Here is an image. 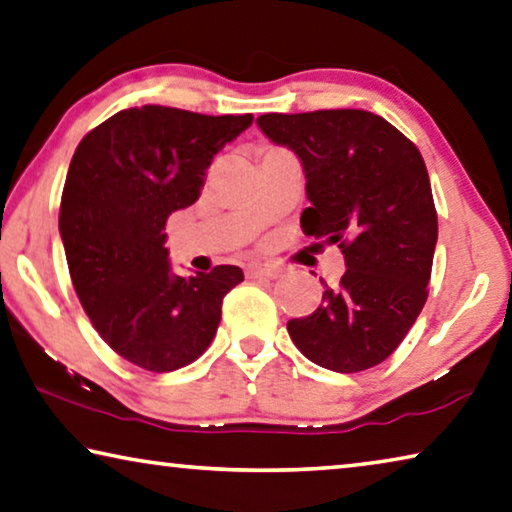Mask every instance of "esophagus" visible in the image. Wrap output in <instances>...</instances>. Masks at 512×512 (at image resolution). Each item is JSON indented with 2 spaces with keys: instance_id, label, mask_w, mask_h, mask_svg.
<instances>
[{
  "instance_id": "obj_1",
  "label": "esophagus",
  "mask_w": 512,
  "mask_h": 512,
  "mask_svg": "<svg viewBox=\"0 0 512 512\" xmlns=\"http://www.w3.org/2000/svg\"><path fill=\"white\" fill-rule=\"evenodd\" d=\"M246 275L248 278H280L282 275V269L280 266H273V264H250L246 269Z\"/></svg>"
}]
</instances>
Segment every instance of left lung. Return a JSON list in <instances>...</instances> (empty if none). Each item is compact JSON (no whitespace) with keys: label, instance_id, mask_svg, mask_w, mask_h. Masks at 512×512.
Instances as JSON below:
<instances>
[{"label":"left lung","instance_id":"obj_1","mask_svg":"<svg viewBox=\"0 0 512 512\" xmlns=\"http://www.w3.org/2000/svg\"><path fill=\"white\" fill-rule=\"evenodd\" d=\"M257 125L303 164V232L337 243L346 262L339 287L323 285L321 305L287 323L289 337L323 369L376 367L428 296L437 212L424 159L399 129L362 109L264 113Z\"/></svg>","mask_w":512,"mask_h":512}]
</instances>
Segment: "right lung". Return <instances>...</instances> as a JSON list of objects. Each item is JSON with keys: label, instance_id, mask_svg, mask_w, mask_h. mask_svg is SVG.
<instances>
[{"label": "right lung", "instance_id": "1", "mask_svg": "<svg viewBox=\"0 0 512 512\" xmlns=\"http://www.w3.org/2000/svg\"><path fill=\"white\" fill-rule=\"evenodd\" d=\"M253 116H202L159 104L118 111L72 154L59 232L88 319L120 358L166 373L212 344L239 266L173 273L166 221L191 207L218 150Z\"/></svg>", "mask_w": 512, "mask_h": 512}]
</instances>
